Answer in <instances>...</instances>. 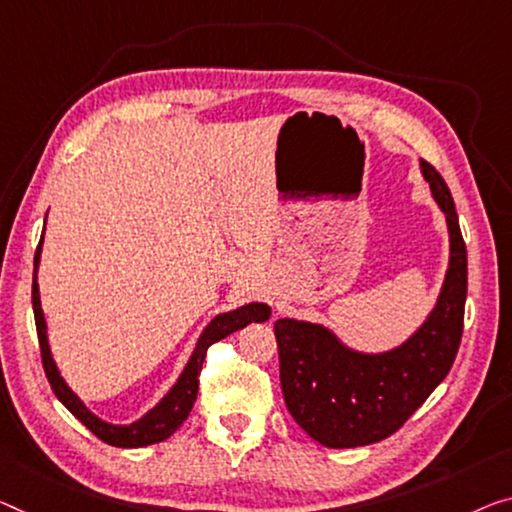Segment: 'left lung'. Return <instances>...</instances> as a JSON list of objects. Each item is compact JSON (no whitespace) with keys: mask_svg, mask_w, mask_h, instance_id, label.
I'll list each match as a JSON object with an SVG mask.
<instances>
[{"mask_svg":"<svg viewBox=\"0 0 512 512\" xmlns=\"http://www.w3.org/2000/svg\"><path fill=\"white\" fill-rule=\"evenodd\" d=\"M421 174L448 230L446 276L421 326L400 345L363 352L319 322H276L285 404L294 421L326 448L368 446L391 437L444 381L460 347L467 248L446 181L425 160Z\"/></svg>","mask_w":512,"mask_h":512,"instance_id":"obj_1","label":"left lung"}]
</instances>
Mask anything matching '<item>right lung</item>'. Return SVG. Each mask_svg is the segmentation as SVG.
<instances>
[{
  "mask_svg": "<svg viewBox=\"0 0 512 512\" xmlns=\"http://www.w3.org/2000/svg\"><path fill=\"white\" fill-rule=\"evenodd\" d=\"M48 220V216H45ZM45 234V230H43ZM41 253H43V236L41 243L36 248L34 257V285H32V305H34V319H36V331H38V345H41V358L43 368L48 381L55 391L57 400L64 404V407L71 411V414L78 418V421L87 427L89 432H94L98 439L105 441V444L117 446V448H144L151 444H158V441H165L172 437L174 432L179 430V425L186 421L190 409H193L195 398H197V386H200V370L204 363V354L213 345V342L227 338V335L243 329V326L253 322H266L271 317V305L262 301H253L241 305V308L220 312L211 319V322L204 326L200 338H197L193 354H190L188 363L183 365L181 375L177 381L170 386L163 398H160L154 407H151L147 414H142L133 423H110L103 421L101 416H96L85 402L80 400V395L73 391L71 386L66 384V379L61 377L57 368L55 358H52L50 340H48V324H45V315L41 308V292H38V264H41Z\"/></svg>",
  "mask_w": 512,
  "mask_h": 512,
  "instance_id": "1",
  "label": "right lung"
}]
</instances>
